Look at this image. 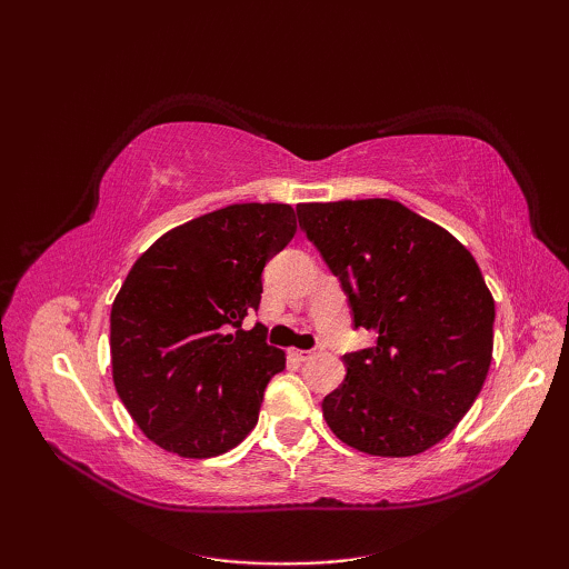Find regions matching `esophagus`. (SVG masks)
<instances>
[{"instance_id": "esophagus-1", "label": "esophagus", "mask_w": 569, "mask_h": 569, "mask_svg": "<svg viewBox=\"0 0 569 569\" xmlns=\"http://www.w3.org/2000/svg\"><path fill=\"white\" fill-rule=\"evenodd\" d=\"M291 355H293L298 361H310V359H316V357H318L316 349H293Z\"/></svg>"}]
</instances>
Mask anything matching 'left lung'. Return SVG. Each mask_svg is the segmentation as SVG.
Returning <instances> with one entry per match:
<instances>
[{"mask_svg":"<svg viewBox=\"0 0 569 569\" xmlns=\"http://www.w3.org/2000/svg\"><path fill=\"white\" fill-rule=\"evenodd\" d=\"M300 229L340 278L355 328L377 345L345 355L322 416L345 445L410 457L445 440L485 386L493 298L465 244L386 198L303 202Z\"/></svg>","mask_w":569,"mask_h":569,"instance_id":"left-lung-1","label":"left lung"}]
</instances>
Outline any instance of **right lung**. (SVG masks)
<instances>
[{
  "label": "right lung",
  "mask_w": 569,
  "mask_h": 569,
  "mask_svg": "<svg viewBox=\"0 0 569 569\" xmlns=\"http://www.w3.org/2000/svg\"><path fill=\"white\" fill-rule=\"evenodd\" d=\"M296 234V210L241 202L159 237L112 303V379L151 442L188 459L232 450L259 420L286 355L266 345L261 271Z\"/></svg>",
  "instance_id": "add662e5"
}]
</instances>
